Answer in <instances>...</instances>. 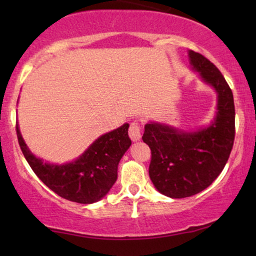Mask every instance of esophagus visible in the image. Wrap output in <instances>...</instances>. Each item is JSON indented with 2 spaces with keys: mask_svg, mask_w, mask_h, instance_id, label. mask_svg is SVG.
<instances>
[{
  "mask_svg": "<svg viewBox=\"0 0 256 256\" xmlns=\"http://www.w3.org/2000/svg\"><path fill=\"white\" fill-rule=\"evenodd\" d=\"M129 136L132 141H138L141 138V126H140L138 122H132L130 124V127H129Z\"/></svg>",
  "mask_w": 256,
  "mask_h": 256,
  "instance_id": "1",
  "label": "esophagus"
}]
</instances>
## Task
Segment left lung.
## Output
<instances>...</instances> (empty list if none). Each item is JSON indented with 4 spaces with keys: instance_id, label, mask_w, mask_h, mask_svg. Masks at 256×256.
Returning a JSON list of instances; mask_svg holds the SVG:
<instances>
[{
    "instance_id": "left-lung-1",
    "label": "left lung",
    "mask_w": 256,
    "mask_h": 256,
    "mask_svg": "<svg viewBox=\"0 0 256 256\" xmlns=\"http://www.w3.org/2000/svg\"><path fill=\"white\" fill-rule=\"evenodd\" d=\"M188 58L192 68L218 96L214 120L191 132L150 122L142 136L152 150L150 180L170 198L191 197L210 186L226 166L236 136V108L228 84L202 54L190 50Z\"/></svg>"
}]
</instances>
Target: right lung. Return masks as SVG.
<instances>
[{"label": "right lung", "instance_id": "right-lung-1", "mask_svg": "<svg viewBox=\"0 0 256 256\" xmlns=\"http://www.w3.org/2000/svg\"><path fill=\"white\" fill-rule=\"evenodd\" d=\"M128 128L129 124H124L100 136L79 158L58 166L34 156L16 124L20 150L37 177L62 198L80 204L100 200L116 182L118 162L132 144Z\"/></svg>", "mask_w": 256, "mask_h": 256}]
</instances>
